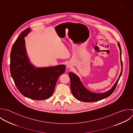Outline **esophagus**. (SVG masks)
I'll return each instance as SVG.
<instances>
[{
    "label": "esophagus",
    "mask_w": 133,
    "mask_h": 133,
    "mask_svg": "<svg viewBox=\"0 0 133 133\" xmlns=\"http://www.w3.org/2000/svg\"><path fill=\"white\" fill-rule=\"evenodd\" d=\"M66 67H67L68 69H70V68H72V65L71 64H68L67 65H66Z\"/></svg>",
    "instance_id": "34e87169"
}]
</instances>
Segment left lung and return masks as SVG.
<instances>
[{"label": "left lung", "mask_w": 133, "mask_h": 133, "mask_svg": "<svg viewBox=\"0 0 133 133\" xmlns=\"http://www.w3.org/2000/svg\"><path fill=\"white\" fill-rule=\"evenodd\" d=\"M118 46L120 51V59H121V73L117 78L116 82L112 87L108 91L102 92V93H96L91 92L88 90L83 84L81 81L79 77L73 72H69V76L71 81V89L73 95L78 100L86 102H95L101 100L104 98H107L110 96L113 92L114 91L115 88L117 84L119 79L122 73L123 70V63L121 60V48L119 43H117Z\"/></svg>", "instance_id": "obj_1"}]
</instances>
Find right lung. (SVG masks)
Instances as JSON below:
<instances>
[{
    "label": "right lung",
    "instance_id": "right-lung-1",
    "mask_svg": "<svg viewBox=\"0 0 133 133\" xmlns=\"http://www.w3.org/2000/svg\"><path fill=\"white\" fill-rule=\"evenodd\" d=\"M28 28L19 36L10 54V70L19 91L33 100H44L53 94L60 75L65 70L64 65L44 68L36 67L28 56L24 37L31 31Z\"/></svg>",
    "mask_w": 133,
    "mask_h": 133
}]
</instances>
